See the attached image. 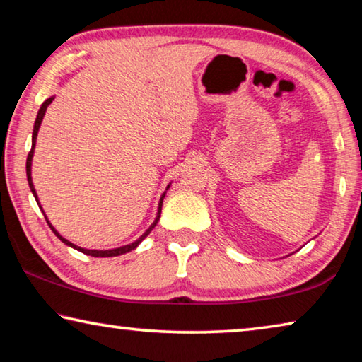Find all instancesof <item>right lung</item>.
<instances>
[{
    "instance_id": "1",
    "label": "right lung",
    "mask_w": 362,
    "mask_h": 362,
    "mask_svg": "<svg viewBox=\"0 0 362 362\" xmlns=\"http://www.w3.org/2000/svg\"><path fill=\"white\" fill-rule=\"evenodd\" d=\"M54 99H56V95L49 97V99H46L45 102L41 103V107H40V110H38V115H36V119H35V126H33V134H32V150H30V153H28V158H27V180H28L30 189H32V193H33V196H35L36 203H38V206H40V209H41V211H42V207H41V204H40L38 194H36V189H35V185H33V179H32V161H33V155H35V145H36V137H38L40 126H41L42 119H45V115H46V110H47V107L51 105ZM169 187H170V183H169V185L166 187V192H164V193L161 194V198H159L156 217H155V220H153V223H151L150 228L146 230V231L144 233V235L139 238V240H136V241L131 243V244H126V246L115 247V249H103V250H99V249H84V247H79V246H76V244H73L71 241L65 240V238H64L62 235H60V233H59L56 228H54V225H52L51 222H49V218H47V216L45 214V211H42V214H45V218H46V222H47V225H49V228H51V230L54 231V235H56V236L59 238V240L62 241L64 244H66V246H69V247L76 249V250H79V252H83V254H86V255H90V257H116V255H122V254H126V252H131V250H134V249H137V247H139V244L142 243V241L145 240V238L150 235L153 228H155L156 223H158V220H159V217H161L163 199H164V196H166Z\"/></svg>"
}]
</instances>
